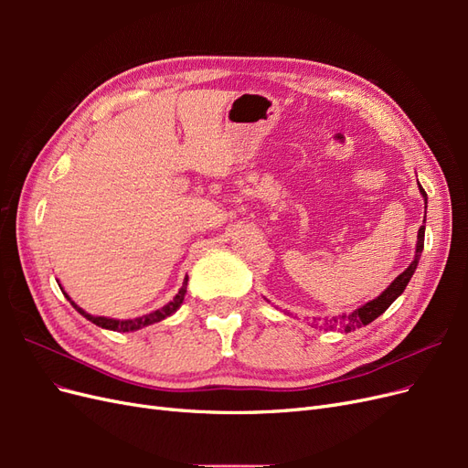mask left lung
<instances>
[{
    "label": "left lung",
    "instance_id": "8db88e82",
    "mask_svg": "<svg viewBox=\"0 0 468 468\" xmlns=\"http://www.w3.org/2000/svg\"><path fill=\"white\" fill-rule=\"evenodd\" d=\"M420 191H421L423 197H426V203H428V195H426V191L421 189V186H420ZM423 234H426V226H420L414 261L410 263V267L404 269V271L390 282V287H388L385 292H382L380 296H377L375 301L363 304V306L357 308V310H353L351 314H344V316H339V318L334 316V318H330V320H325V328H328V330L344 328L346 332H353V330H357V328H363V325H367V324H371L375 318H378L382 313H385V310L404 292V289H406V285H408V281L412 279V275H414V271H416L420 256H421V250H423Z\"/></svg>",
    "mask_w": 468,
    "mask_h": 468
}]
</instances>
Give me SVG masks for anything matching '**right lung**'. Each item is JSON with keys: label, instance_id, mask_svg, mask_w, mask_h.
<instances>
[{"label": "right lung", "instance_id": "obj_1", "mask_svg": "<svg viewBox=\"0 0 468 468\" xmlns=\"http://www.w3.org/2000/svg\"><path fill=\"white\" fill-rule=\"evenodd\" d=\"M186 292H187V279H186V282H183V287L179 289V292L176 294V299H174L172 303H167L164 308L154 310V313H150V314H146V316L134 318V320H112V318H105V316H91V314L86 313V310H81L76 303L69 301L68 294H66V299L74 304V308L78 310V313H80L81 316H86L90 322H93L95 325H99V328L112 330V332H134V330L144 328V325H150V324H154V322H160V320L167 318L169 314H174L176 310L181 306L183 299H186Z\"/></svg>", "mask_w": 468, "mask_h": 468}]
</instances>
